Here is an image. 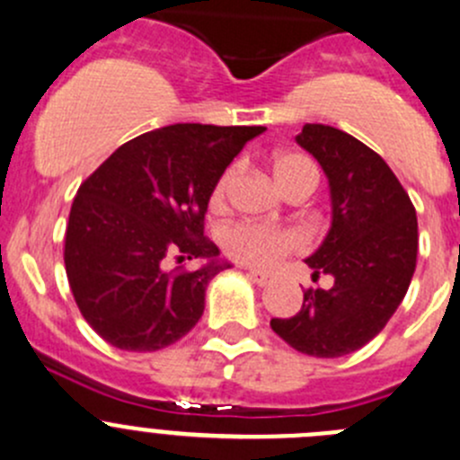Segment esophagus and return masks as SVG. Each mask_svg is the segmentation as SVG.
Masks as SVG:
<instances>
[{
    "label": "esophagus",
    "instance_id": "34e87169",
    "mask_svg": "<svg viewBox=\"0 0 460 460\" xmlns=\"http://www.w3.org/2000/svg\"><path fill=\"white\" fill-rule=\"evenodd\" d=\"M247 274H249V279H252L253 283H256V285H261V288H265V285H270V283H271V276L267 274V271H261V270H249Z\"/></svg>",
    "mask_w": 460,
    "mask_h": 460
}]
</instances>
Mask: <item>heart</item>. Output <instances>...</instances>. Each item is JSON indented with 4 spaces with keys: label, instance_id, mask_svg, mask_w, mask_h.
Returning <instances> with one entry per match:
<instances>
[{
    "label": "heart",
    "instance_id": "1",
    "mask_svg": "<svg viewBox=\"0 0 460 460\" xmlns=\"http://www.w3.org/2000/svg\"><path fill=\"white\" fill-rule=\"evenodd\" d=\"M305 175H316V168L303 155L285 153L274 159V177L283 190ZM226 181H229V172L217 181L216 190H213V204L222 202ZM222 243H225L226 252L238 261L249 262V265L270 267L280 256L301 247L303 240L296 231L276 229V226L256 225V222H240V225L229 226L222 234Z\"/></svg>",
    "mask_w": 460,
    "mask_h": 460
}]
</instances>
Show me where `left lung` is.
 <instances>
[{"mask_svg":"<svg viewBox=\"0 0 460 460\" xmlns=\"http://www.w3.org/2000/svg\"><path fill=\"white\" fill-rule=\"evenodd\" d=\"M296 144L323 168L332 222L312 256V279L330 289L303 292L289 319L271 330L298 353L341 358L367 346L394 316L416 270L418 220L407 190L385 159L337 128L305 123Z\"/></svg>","mask_w":460,"mask_h":460,"instance_id":"left-lung-1","label":"left lung"}]
</instances>
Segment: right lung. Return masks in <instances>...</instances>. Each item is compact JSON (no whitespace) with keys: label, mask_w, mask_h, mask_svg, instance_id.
I'll use <instances>...</instances> for the list:
<instances>
[{"label":"right lung","mask_w":460,"mask_h":460,"mask_svg":"<svg viewBox=\"0 0 460 460\" xmlns=\"http://www.w3.org/2000/svg\"><path fill=\"white\" fill-rule=\"evenodd\" d=\"M262 126L175 123L114 150L80 184L65 235L75 305L107 343L153 353L180 341L204 312L208 280L231 262L204 238L208 199ZM207 260L195 272L172 260Z\"/></svg>","instance_id":"add662e5"}]
</instances>
